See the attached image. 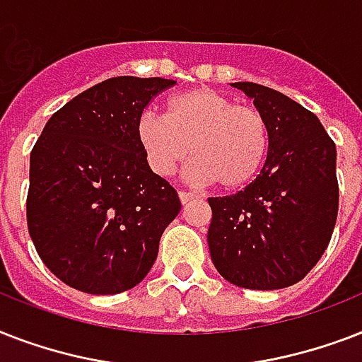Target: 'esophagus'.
<instances>
[{
  "label": "esophagus",
  "instance_id": "1",
  "mask_svg": "<svg viewBox=\"0 0 362 362\" xmlns=\"http://www.w3.org/2000/svg\"><path fill=\"white\" fill-rule=\"evenodd\" d=\"M178 197H180L182 204H187V203H192L193 199H197L199 195H197V193H193V192H180V193H178Z\"/></svg>",
  "mask_w": 362,
  "mask_h": 362
}]
</instances>
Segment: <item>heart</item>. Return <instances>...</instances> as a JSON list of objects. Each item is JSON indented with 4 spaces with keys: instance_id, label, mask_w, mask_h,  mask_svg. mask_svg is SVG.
Here are the masks:
<instances>
[{
    "instance_id": "1",
    "label": "heart",
    "mask_w": 362,
    "mask_h": 362,
    "mask_svg": "<svg viewBox=\"0 0 362 362\" xmlns=\"http://www.w3.org/2000/svg\"><path fill=\"white\" fill-rule=\"evenodd\" d=\"M139 141L153 173L170 176L189 156L192 178L216 182L223 189L247 186L257 176L269 148L263 112L237 105L214 88L176 93L167 118L146 112L139 120Z\"/></svg>"
}]
</instances>
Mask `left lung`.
<instances>
[{
  "mask_svg": "<svg viewBox=\"0 0 362 362\" xmlns=\"http://www.w3.org/2000/svg\"><path fill=\"white\" fill-rule=\"evenodd\" d=\"M269 127L263 169L242 192L210 197L209 247L227 281L284 289L314 269L338 216L337 146L320 118L272 88L233 82Z\"/></svg>",
  "mask_w": 362,
  "mask_h": 362,
  "instance_id": "left-lung-1",
  "label": "left lung"
}]
</instances>
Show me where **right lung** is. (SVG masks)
<instances>
[{"mask_svg": "<svg viewBox=\"0 0 362 362\" xmlns=\"http://www.w3.org/2000/svg\"><path fill=\"white\" fill-rule=\"evenodd\" d=\"M167 78L115 76L50 116L30 156L28 229L56 278L92 295L144 280L178 193L148 165L139 120Z\"/></svg>", "mask_w": 362, "mask_h": 362, "instance_id": "add662e5", "label": "right lung"}]
</instances>
